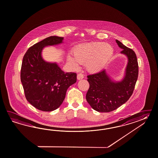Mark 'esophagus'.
<instances>
[{
	"mask_svg": "<svg viewBox=\"0 0 158 158\" xmlns=\"http://www.w3.org/2000/svg\"><path fill=\"white\" fill-rule=\"evenodd\" d=\"M83 78H84V75H83L82 74H81V73H79V74H77V78L78 80H82Z\"/></svg>",
	"mask_w": 158,
	"mask_h": 158,
	"instance_id": "1",
	"label": "esophagus"
}]
</instances>
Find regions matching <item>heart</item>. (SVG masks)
<instances>
[{
	"instance_id": "b5f03b06",
	"label": "heart",
	"mask_w": 158,
	"mask_h": 158,
	"mask_svg": "<svg viewBox=\"0 0 158 158\" xmlns=\"http://www.w3.org/2000/svg\"><path fill=\"white\" fill-rule=\"evenodd\" d=\"M114 54L111 45L103 42L78 45L73 50V57L68 55L67 61L73 68L76 69L79 63L85 64L86 70L90 73L102 70L109 62Z\"/></svg>"
}]
</instances>
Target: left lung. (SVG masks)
I'll return each instance as SVG.
<instances>
[{"label": "left lung", "instance_id": "1", "mask_svg": "<svg viewBox=\"0 0 158 158\" xmlns=\"http://www.w3.org/2000/svg\"><path fill=\"white\" fill-rule=\"evenodd\" d=\"M122 54L127 58L123 76L115 80L104 69L99 73L88 76L89 88L86 101L94 110L109 112L126 103L133 93L138 77V63L136 54L121 42L116 40Z\"/></svg>", "mask_w": 158, "mask_h": 158}]
</instances>
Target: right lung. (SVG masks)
<instances>
[{
  "instance_id": "right-lung-1",
  "label": "right lung",
  "mask_w": 158,
  "mask_h": 158,
  "mask_svg": "<svg viewBox=\"0 0 158 158\" xmlns=\"http://www.w3.org/2000/svg\"><path fill=\"white\" fill-rule=\"evenodd\" d=\"M63 37L52 36L33 45L24 54L20 80L27 100L36 109L49 112L57 109L65 99L70 86L77 81L76 73H65L57 62L45 61V47L64 43Z\"/></svg>"
}]
</instances>
